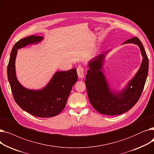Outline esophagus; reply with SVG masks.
<instances>
[{"label": "esophagus", "mask_w": 154, "mask_h": 154, "mask_svg": "<svg viewBox=\"0 0 154 154\" xmlns=\"http://www.w3.org/2000/svg\"><path fill=\"white\" fill-rule=\"evenodd\" d=\"M77 72L79 78H83L84 77V70L81 66H79L77 67Z\"/></svg>", "instance_id": "esophagus-1"}]
</instances>
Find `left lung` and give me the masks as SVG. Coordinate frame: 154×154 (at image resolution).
<instances>
[{
  "label": "left lung",
  "mask_w": 154,
  "mask_h": 154,
  "mask_svg": "<svg viewBox=\"0 0 154 154\" xmlns=\"http://www.w3.org/2000/svg\"><path fill=\"white\" fill-rule=\"evenodd\" d=\"M124 44L138 45L143 59L138 72L121 92H114L110 89L106 77L101 71L105 54L107 52L97 55L88 62L89 69L85 82L87 95L93 107L102 114L116 116L130 110L139 100L146 82L149 59L140 40L135 37L126 40Z\"/></svg>",
  "instance_id": "1"
}]
</instances>
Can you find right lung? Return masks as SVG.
<instances>
[{"label": "right lung", "mask_w": 154, "mask_h": 154, "mask_svg": "<svg viewBox=\"0 0 154 154\" xmlns=\"http://www.w3.org/2000/svg\"><path fill=\"white\" fill-rule=\"evenodd\" d=\"M42 39V37L30 35L15 44L8 63L7 77L14 99L18 106L32 115L45 118L57 116L63 110L78 75L76 69L57 72L45 87L38 91L27 89L19 82L15 69L17 49L28 44L38 43Z\"/></svg>", "instance_id": "obj_1"}]
</instances>
